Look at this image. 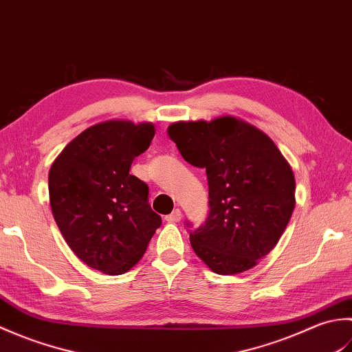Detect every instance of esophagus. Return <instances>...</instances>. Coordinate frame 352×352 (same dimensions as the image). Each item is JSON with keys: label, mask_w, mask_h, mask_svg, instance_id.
I'll use <instances>...</instances> for the list:
<instances>
[{"label": "esophagus", "mask_w": 352, "mask_h": 352, "mask_svg": "<svg viewBox=\"0 0 352 352\" xmlns=\"http://www.w3.org/2000/svg\"><path fill=\"white\" fill-rule=\"evenodd\" d=\"M182 210H180V208H175V210L174 212H172L170 214H168L166 216V221L168 222H180L182 221Z\"/></svg>", "instance_id": "obj_1"}]
</instances>
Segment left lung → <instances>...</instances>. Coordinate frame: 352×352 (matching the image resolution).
<instances>
[{
    "instance_id": "obj_1",
    "label": "left lung",
    "mask_w": 352,
    "mask_h": 352,
    "mask_svg": "<svg viewBox=\"0 0 352 352\" xmlns=\"http://www.w3.org/2000/svg\"><path fill=\"white\" fill-rule=\"evenodd\" d=\"M168 134L183 159L207 174L210 210L189 230L193 251L219 275L248 271L278 243L294 213L290 164L271 138L233 116L175 122Z\"/></svg>"
}]
</instances>
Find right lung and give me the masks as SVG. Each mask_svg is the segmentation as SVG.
Instances as JSON below:
<instances>
[{"label":"right lung","instance_id":"obj_1","mask_svg":"<svg viewBox=\"0 0 352 352\" xmlns=\"http://www.w3.org/2000/svg\"><path fill=\"white\" fill-rule=\"evenodd\" d=\"M153 124L107 121L85 130L52 163L50 204L58 230L89 267L121 275L144 256L162 218L148 184L130 174L154 138Z\"/></svg>","mask_w":352,"mask_h":352}]
</instances>
